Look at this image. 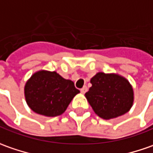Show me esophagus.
Returning <instances> with one entry per match:
<instances>
[{
  "mask_svg": "<svg viewBox=\"0 0 153 153\" xmlns=\"http://www.w3.org/2000/svg\"><path fill=\"white\" fill-rule=\"evenodd\" d=\"M80 91H81V93H83V94H85V93L87 91V87L84 86L83 88H81V89H80Z\"/></svg>",
  "mask_w": 153,
  "mask_h": 153,
  "instance_id": "esophagus-1",
  "label": "esophagus"
}]
</instances>
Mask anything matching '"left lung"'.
<instances>
[{"label":"left lung","mask_w":153,"mask_h":153,"mask_svg":"<svg viewBox=\"0 0 153 153\" xmlns=\"http://www.w3.org/2000/svg\"><path fill=\"white\" fill-rule=\"evenodd\" d=\"M91 83L92 86L85 96L100 118L114 119L129 112L134 102V91L125 78L100 72Z\"/></svg>","instance_id":"left-lung-1"}]
</instances>
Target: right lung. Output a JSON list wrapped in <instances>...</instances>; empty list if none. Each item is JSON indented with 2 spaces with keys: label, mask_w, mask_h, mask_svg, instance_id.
Returning <instances> with one entry per match:
<instances>
[{
  "label": "right lung",
  "mask_w": 153,
  "mask_h": 153,
  "mask_svg": "<svg viewBox=\"0 0 153 153\" xmlns=\"http://www.w3.org/2000/svg\"><path fill=\"white\" fill-rule=\"evenodd\" d=\"M79 91L74 82L56 72L34 73L24 86L26 102L34 113L46 117L61 115Z\"/></svg>",
  "instance_id": "obj_1"
}]
</instances>
